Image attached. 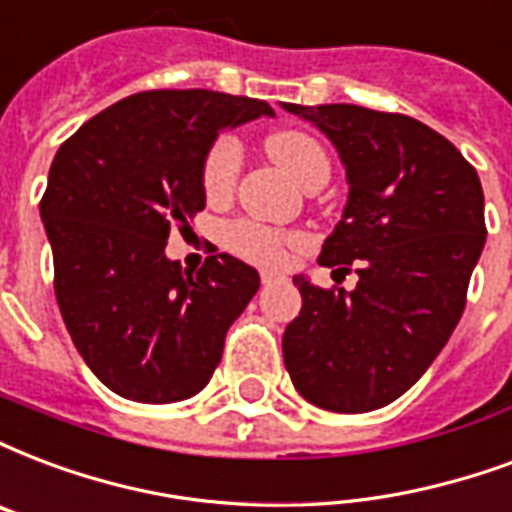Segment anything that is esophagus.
I'll list each match as a JSON object with an SVG mask.
<instances>
[{
    "label": "esophagus",
    "instance_id": "esophagus-1",
    "mask_svg": "<svg viewBox=\"0 0 512 512\" xmlns=\"http://www.w3.org/2000/svg\"><path fill=\"white\" fill-rule=\"evenodd\" d=\"M278 280H280V275H278V272L261 270V283H264V286H272V283H278Z\"/></svg>",
    "mask_w": 512,
    "mask_h": 512
}]
</instances>
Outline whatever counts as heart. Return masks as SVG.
<instances>
[{"label":"heart","instance_id":"obj_1","mask_svg":"<svg viewBox=\"0 0 512 512\" xmlns=\"http://www.w3.org/2000/svg\"><path fill=\"white\" fill-rule=\"evenodd\" d=\"M267 151L297 186H305L307 180L313 178L329 180V156H326L324 145L313 140L310 134L275 132L267 140ZM240 167V142L232 134H221L210 145L205 167H202V186H205L207 197H226L240 178ZM224 240L234 253H240L245 259L259 261V264H283L291 237L275 232V229H267V226L253 224V221H234V224L226 226Z\"/></svg>","mask_w":512,"mask_h":512}]
</instances>
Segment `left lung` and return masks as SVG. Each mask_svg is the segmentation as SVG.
Instances as JSON below:
<instances>
[{
	"mask_svg": "<svg viewBox=\"0 0 512 512\" xmlns=\"http://www.w3.org/2000/svg\"><path fill=\"white\" fill-rule=\"evenodd\" d=\"M332 140L348 205L318 264L353 291L294 278L302 310L283 334L291 383L315 407L367 413L402 397L443 351L486 242L483 188L443 134L359 105H286Z\"/></svg>",
	"mask_w": 512,
	"mask_h": 512,
	"instance_id": "1",
	"label": "left lung"
}]
</instances>
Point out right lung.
Listing matches in <instances>:
<instances>
[{"label": "right lung", "instance_id": "add662e5", "mask_svg": "<svg viewBox=\"0 0 512 512\" xmlns=\"http://www.w3.org/2000/svg\"><path fill=\"white\" fill-rule=\"evenodd\" d=\"M275 115L207 88L142 91L80 126L56 153L40 215L72 343L118 397L167 405L213 378L259 272L229 253L183 272L169 229L205 207L202 167L226 126Z\"/></svg>", "mask_w": 512, "mask_h": 512}]
</instances>
